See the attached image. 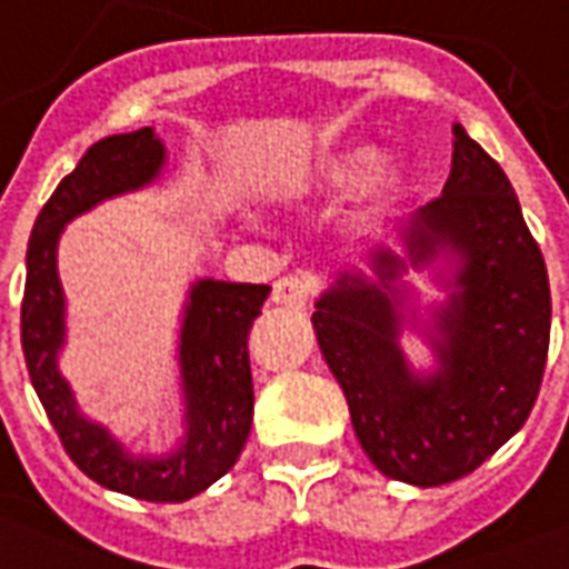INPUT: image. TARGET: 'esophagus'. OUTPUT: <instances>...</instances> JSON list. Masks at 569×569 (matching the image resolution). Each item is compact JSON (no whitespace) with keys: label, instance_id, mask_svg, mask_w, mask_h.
Returning a JSON list of instances; mask_svg holds the SVG:
<instances>
[{"label":"esophagus","instance_id":"34e87169","mask_svg":"<svg viewBox=\"0 0 569 569\" xmlns=\"http://www.w3.org/2000/svg\"><path fill=\"white\" fill-rule=\"evenodd\" d=\"M315 290H318V276L302 269V272H293V276H281L272 284V302L288 306V309H302L315 297Z\"/></svg>","mask_w":569,"mask_h":569}]
</instances>
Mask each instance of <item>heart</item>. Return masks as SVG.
<instances>
[{
    "label": "heart",
    "instance_id": "heart-1",
    "mask_svg": "<svg viewBox=\"0 0 569 569\" xmlns=\"http://www.w3.org/2000/svg\"><path fill=\"white\" fill-rule=\"evenodd\" d=\"M379 163V148L367 142L333 144L315 157L300 176L284 184L288 197H336L358 188L360 221H376L403 197V169Z\"/></svg>",
    "mask_w": 569,
    "mask_h": 569
}]
</instances>
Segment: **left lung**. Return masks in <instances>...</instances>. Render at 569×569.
<instances>
[{"label":"left lung","instance_id":"8db88e82","mask_svg":"<svg viewBox=\"0 0 569 569\" xmlns=\"http://www.w3.org/2000/svg\"><path fill=\"white\" fill-rule=\"evenodd\" d=\"M400 242L409 260L376 248V279L342 272L315 302L312 325L372 463L433 488L470 476L528 421L549 355V272L509 178L460 123L442 197L400 227ZM442 253L452 293L428 326L438 370L418 377L396 346L399 276Z\"/></svg>","mask_w":569,"mask_h":569}]
</instances>
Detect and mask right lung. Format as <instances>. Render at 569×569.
<instances>
[{"mask_svg": "<svg viewBox=\"0 0 569 569\" xmlns=\"http://www.w3.org/2000/svg\"><path fill=\"white\" fill-rule=\"evenodd\" d=\"M166 163L153 127L90 144L57 184L36 218L27 248V288L20 306V342L29 379L51 418L66 455L102 488L151 503H181L218 482L242 455L254 416L248 333L269 297V284L197 281L181 318V391L184 439L163 458L130 455L102 425L78 412L57 355L66 342V300L57 272L63 227L97 202L151 184Z\"/></svg>", "mask_w": 569, "mask_h": 569, "instance_id": "right-lung-1", "label": "right lung"}]
</instances>
